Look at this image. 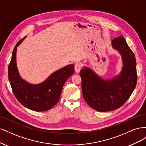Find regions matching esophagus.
I'll return each instance as SVG.
<instances>
[{
	"label": "esophagus",
	"instance_id": "obj_1",
	"mask_svg": "<svg viewBox=\"0 0 146 146\" xmlns=\"http://www.w3.org/2000/svg\"><path fill=\"white\" fill-rule=\"evenodd\" d=\"M82 69V64L80 63H76L75 64V70L76 72H79Z\"/></svg>",
	"mask_w": 146,
	"mask_h": 146
}]
</instances>
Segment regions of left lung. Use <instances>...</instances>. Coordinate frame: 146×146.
<instances>
[{"label": "left lung", "mask_w": 146, "mask_h": 146, "mask_svg": "<svg viewBox=\"0 0 146 146\" xmlns=\"http://www.w3.org/2000/svg\"><path fill=\"white\" fill-rule=\"evenodd\" d=\"M111 44L122 56L120 74L105 80L89 68L83 67L80 72L83 98L91 108L100 112L120 108L130 97L137 82L136 58L125 38H116Z\"/></svg>", "instance_id": "left-lung-1"}]
</instances>
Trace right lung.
<instances>
[{
	"label": "right lung",
	"instance_id": "obj_1",
	"mask_svg": "<svg viewBox=\"0 0 146 146\" xmlns=\"http://www.w3.org/2000/svg\"><path fill=\"white\" fill-rule=\"evenodd\" d=\"M16 44L8 65V79L16 98L24 107L35 111H44L55 106L60 98L66 80L74 73V65L69 64L52 73L39 84H30L22 78L16 65L17 47L24 38Z\"/></svg>",
	"mask_w": 146,
	"mask_h": 146
}]
</instances>
